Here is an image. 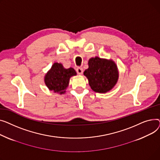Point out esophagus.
<instances>
[{"label":"esophagus","instance_id":"1","mask_svg":"<svg viewBox=\"0 0 160 160\" xmlns=\"http://www.w3.org/2000/svg\"><path fill=\"white\" fill-rule=\"evenodd\" d=\"M76 72L79 75H81L83 72V69L81 67H78L76 68Z\"/></svg>","mask_w":160,"mask_h":160}]
</instances>
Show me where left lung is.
Segmentation results:
<instances>
[{
    "mask_svg": "<svg viewBox=\"0 0 160 160\" xmlns=\"http://www.w3.org/2000/svg\"><path fill=\"white\" fill-rule=\"evenodd\" d=\"M91 88L96 92L105 93L110 90L118 79L117 66L114 61L92 58L88 61V68L84 72Z\"/></svg>",
    "mask_w": 160,
    "mask_h": 160,
    "instance_id": "8db88e82",
    "label": "left lung"
}]
</instances>
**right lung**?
I'll use <instances>...</instances> for the list:
<instances>
[{
  "label": "right lung",
  "mask_w": 160,
  "mask_h": 160,
  "mask_svg": "<svg viewBox=\"0 0 160 160\" xmlns=\"http://www.w3.org/2000/svg\"><path fill=\"white\" fill-rule=\"evenodd\" d=\"M76 75V72L73 68L66 69L61 63L55 62L46 74L44 82L50 90L62 94L68 86L70 78Z\"/></svg>",
  "instance_id": "add662e5"
}]
</instances>
